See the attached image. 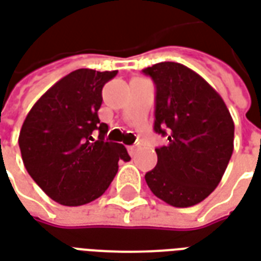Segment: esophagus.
Here are the masks:
<instances>
[{
    "mask_svg": "<svg viewBox=\"0 0 261 261\" xmlns=\"http://www.w3.org/2000/svg\"><path fill=\"white\" fill-rule=\"evenodd\" d=\"M127 151H128V153H130L131 156H134L137 152V147L136 145H130V147H127Z\"/></svg>",
    "mask_w": 261,
    "mask_h": 261,
    "instance_id": "obj_1",
    "label": "esophagus"
}]
</instances>
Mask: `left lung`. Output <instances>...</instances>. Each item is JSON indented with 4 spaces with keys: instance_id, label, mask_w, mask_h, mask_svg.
<instances>
[{
    "instance_id": "left-lung-1",
    "label": "left lung",
    "mask_w": 261,
    "mask_h": 261,
    "mask_svg": "<svg viewBox=\"0 0 261 261\" xmlns=\"http://www.w3.org/2000/svg\"><path fill=\"white\" fill-rule=\"evenodd\" d=\"M142 72L156 88L153 130L168 137L166 145L155 148L158 164L145 181L169 205H196L218 186L229 164L233 120L218 92L186 65L165 61Z\"/></svg>"
}]
</instances>
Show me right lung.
<instances>
[{
    "label": "right lung",
    "instance_id": "obj_1",
    "mask_svg": "<svg viewBox=\"0 0 261 261\" xmlns=\"http://www.w3.org/2000/svg\"><path fill=\"white\" fill-rule=\"evenodd\" d=\"M116 75L117 71H72L33 105L22 124L18 141L28 173L63 205L96 200L110 186L120 159H131L124 145L105 140L109 127L97 116L102 88Z\"/></svg>",
    "mask_w": 261,
    "mask_h": 261
}]
</instances>
